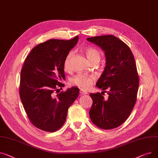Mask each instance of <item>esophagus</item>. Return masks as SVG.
Instances as JSON below:
<instances>
[{"label":"esophagus","mask_w":158,"mask_h":158,"mask_svg":"<svg viewBox=\"0 0 158 158\" xmlns=\"http://www.w3.org/2000/svg\"><path fill=\"white\" fill-rule=\"evenodd\" d=\"M80 94L81 95H84V94H87V92H85V91H84L83 90H80Z\"/></svg>","instance_id":"34e87169"}]
</instances>
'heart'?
Here are the masks:
<instances>
[{
  "label": "heart",
  "instance_id": "heart-1",
  "mask_svg": "<svg viewBox=\"0 0 158 158\" xmlns=\"http://www.w3.org/2000/svg\"><path fill=\"white\" fill-rule=\"evenodd\" d=\"M85 53L88 59L92 63L94 62L99 61L101 58V55L99 52L96 48L92 47H87L85 49ZM73 52H69L66 57H65L63 66L64 69L66 71H69L71 68V59L73 57ZM95 79V77L92 75H86V74H78V75L74 77L71 83L73 85L78 87L81 89H88L92 85L93 81Z\"/></svg>",
  "mask_w": 158,
  "mask_h": 158
}]
</instances>
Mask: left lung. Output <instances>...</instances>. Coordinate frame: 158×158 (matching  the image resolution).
Masks as SVG:
<instances>
[{"label": "left lung", "mask_w": 158, "mask_h": 158, "mask_svg": "<svg viewBox=\"0 0 158 158\" xmlns=\"http://www.w3.org/2000/svg\"><path fill=\"white\" fill-rule=\"evenodd\" d=\"M87 40L105 52L106 66L96 85L108 94L107 99L99 92L89 94L93 101L90 118L98 127L112 129L126 121L136 103L139 78L135 60L129 46L113 35Z\"/></svg>", "instance_id": "left-lung-1"}]
</instances>
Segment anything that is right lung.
<instances>
[{"mask_svg": "<svg viewBox=\"0 0 158 158\" xmlns=\"http://www.w3.org/2000/svg\"><path fill=\"white\" fill-rule=\"evenodd\" d=\"M78 41V35L70 40H50L35 46L25 60L20 96L30 121L41 130L55 132L60 128L78 96L76 87L54 94L63 87L60 81L66 78L64 60Z\"/></svg>", "mask_w": 158, "mask_h": 158, "instance_id": "1", "label": "right lung"}]
</instances>
